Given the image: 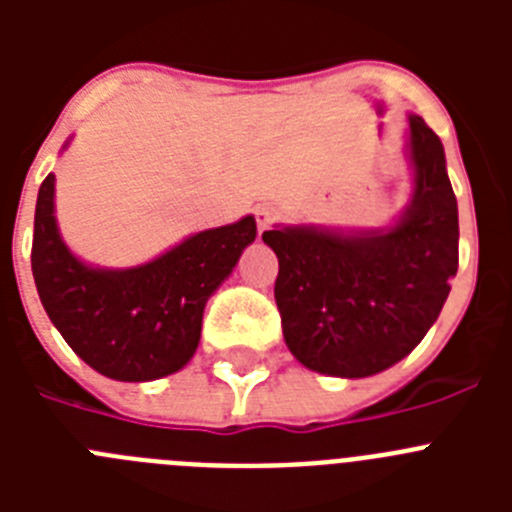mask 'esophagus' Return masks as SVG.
Returning <instances> with one entry per match:
<instances>
[{"label":"esophagus","instance_id":"34e87169","mask_svg":"<svg viewBox=\"0 0 512 512\" xmlns=\"http://www.w3.org/2000/svg\"><path fill=\"white\" fill-rule=\"evenodd\" d=\"M271 220H274V212H271L269 205H259V207H256V225H259V230L269 228Z\"/></svg>","mask_w":512,"mask_h":512}]
</instances>
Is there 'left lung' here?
<instances>
[{
	"mask_svg": "<svg viewBox=\"0 0 512 512\" xmlns=\"http://www.w3.org/2000/svg\"><path fill=\"white\" fill-rule=\"evenodd\" d=\"M413 194L395 223L274 225V284L287 348L310 372L364 379L402 361L438 320L459 269V210L446 153L420 115L405 143Z\"/></svg>",
	"mask_w": 512,
	"mask_h": 512,
	"instance_id": "8db88e82",
	"label": "left lung"
}]
</instances>
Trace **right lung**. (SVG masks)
Instances as JSON below:
<instances>
[{"label": "right lung", "instance_id": "right-lung-1", "mask_svg": "<svg viewBox=\"0 0 512 512\" xmlns=\"http://www.w3.org/2000/svg\"><path fill=\"white\" fill-rule=\"evenodd\" d=\"M253 241L256 220L246 215L187 235L146 264H87L61 238L56 176L48 174L35 205L30 261L40 302L74 354L117 382H151L189 364L200 346L207 300Z\"/></svg>", "mask_w": 512, "mask_h": 512}]
</instances>
